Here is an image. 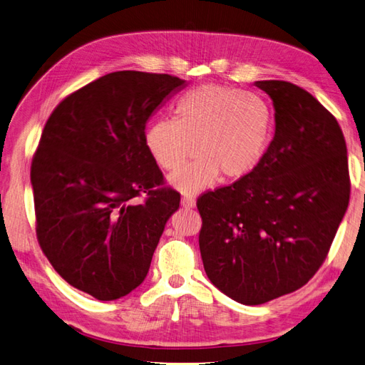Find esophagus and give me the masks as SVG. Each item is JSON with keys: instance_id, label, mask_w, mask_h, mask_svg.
I'll list each match as a JSON object with an SVG mask.
<instances>
[{"instance_id": "34e87169", "label": "esophagus", "mask_w": 365, "mask_h": 365, "mask_svg": "<svg viewBox=\"0 0 365 365\" xmlns=\"http://www.w3.org/2000/svg\"><path fill=\"white\" fill-rule=\"evenodd\" d=\"M180 202H182L183 207L191 209V207H194V205H195V198L191 197V195H183L182 200H180Z\"/></svg>"}]
</instances>
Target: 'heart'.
<instances>
[{
  "label": "heart",
  "instance_id": "1",
  "mask_svg": "<svg viewBox=\"0 0 365 365\" xmlns=\"http://www.w3.org/2000/svg\"><path fill=\"white\" fill-rule=\"evenodd\" d=\"M274 118L268 104L252 92L201 85L187 91L176 104V118L155 119L145 145L155 164L176 171L170 182L186 194L215 185L222 174L239 180L255 170L270 148Z\"/></svg>",
  "mask_w": 365,
  "mask_h": 365
}]
</instances>
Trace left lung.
I'll list each match as a JSON object with an SVG mask.
<instances>
[{"instance_id": "1", "label": "left lung", "mask_w": 365, "mask_h": 365, "mask_svg": "<svg viewBox=\"0 0 365 365\" xmlns=\"http://www.w3.org/2000/svg\"><path fill=\"white\" fill-rule=\"evenodd\" d=\"M276 131L249 176L198 197L200 252L215 287L258 306L299 289L324 264L351 197L344 135L312 93L259 81Z\"/></svg>"}]
</instances>
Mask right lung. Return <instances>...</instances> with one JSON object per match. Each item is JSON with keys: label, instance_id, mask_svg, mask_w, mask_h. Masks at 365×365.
Instances as JSON below:
<instances>
[{"label": "right lung", "instance_id": "1", "mask_svg": "<svg viewBox=\"0 0 365 365\" xmlns=\"http://www.w3.org/2000/svg\"><path fill=\"white\" fill-rule=\"evenodd\" d=\"M183 85L170 74L110 73L70 93L44 125L31 164L37 240L62 279L97 299H118L145 280L179 209L145 130Z\"/></svg>", "mask_w": 365, "mask_h": 365}]
</instances>
